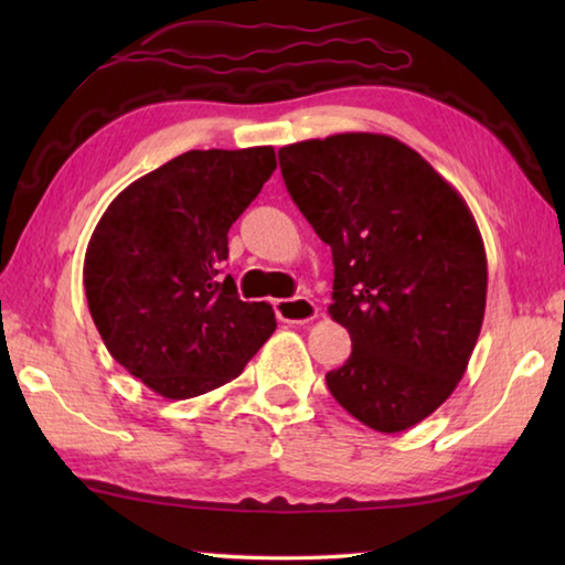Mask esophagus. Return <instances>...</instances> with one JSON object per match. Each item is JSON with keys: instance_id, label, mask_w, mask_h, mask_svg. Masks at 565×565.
I'll return each instance as SVG.
<instances>
[{"instance_id": "obj_1", "label": "esophagus", "mask_w": 565, "mask_h": 565, "mask_svg": "<svg viewBox=\"0 0 565 565\" xmlns=\"http://www.w3.org/2000/svg\"><path fill=\"white\" fill-rule=\"evenodd\" d=\"M276 319L284 323H309L319 317V306L306 296H296V299H279L274 301Z\"/></svg>"}]
</instances>
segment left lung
Listing matches in <instances>:
<instances>
[{
    "instance_id": "obj_1",
    "label": "left lung",
    "mask_w": 565,
    "mask_h": 565,
    "mask_svg": "<svg viewBox=\"0 0 565 565\" xmlns=\"http://www.w3.org/2000/svg\"><path fill=\"white\" fill-rule=\"evenodd\" d=\"M286 189L333 254L331 319L351 356L331 396L381 434L431 416L463 379L486 311V248L461 194L386 134L279 149Z\"/></svg>"
}]
</instances>
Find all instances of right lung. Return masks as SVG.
Segmentation results:
<instances>
[{
	"label": "right lung",
	"instance_id": "obj_1",
	"mask_svg": "<svg viewBox=\"0 0 565 565\" xmlns=\"http://www.w3.org/2000/svg\"><path fill=\"white\" fill-rule=\"evenodd\" d=\"M276 169L274 147L194 149L107 206L84 256L104 347L164 398H194L242 374L276 329L266 301L222 276L228 228Z\"/></svg>",
	"mask_w": 565,
	"mask_h": 565
}]
</instances>
